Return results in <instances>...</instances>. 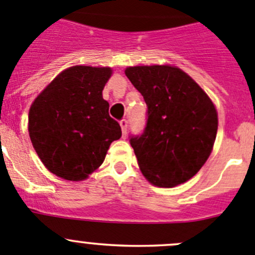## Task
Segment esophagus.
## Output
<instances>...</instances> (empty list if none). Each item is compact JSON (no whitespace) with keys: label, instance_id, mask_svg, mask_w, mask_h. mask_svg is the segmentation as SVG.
Wrapping results in <instances>:
<instances>
[{"label":"esophagus","instance_id":"1","mask_svg":"<svg viewBox=\"0 0 255 255\" xmlns=\"http://www.w3.org/2000/svg\"><path fill=\"white\" fill-rule=\"evenodd\" d=\"M120 125H121V128H122L123 137H126V135H127V129H128V121L126 120V118H123V120H121Z\"/></svg>","mask_w":255,"mask_h":255}]
</instances>
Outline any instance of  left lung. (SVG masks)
<instances>
[{"label":"left lung","instance_id":"1","mask_svg":"<svg viewBox=\"0 0 255 255\" xmlns=\"http://www.w3.org/2000/svg\"><path fill=\"white\" fill-rule=\"evenodd\" d=\"M126 75L147 104L143 132L129 135L142 173L158 187L186 182L213 149L218 130L213 102L173 66H130Z\"/></svg>","mask_w":255,"mask_h":255}]
</instances>
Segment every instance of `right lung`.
Instances as JSON below:
<instances>
[{
	"label": "right lung",
	"instance_id": "add662e5",
	"mask_svg": "<svg viewBox=\"0 0 255 255\" xmlns=\"http://www.w3.org/2000/svg\"><path fill=\"white\" fill-rule=\"evenodd\" d=\"M111 74V68H69L31 106V142L54 175L84 180L103 163L112 142L121 138L120 123L109 116L102 95Z\"/></svg>",
	"mask_w": 255,
	"mask_h": 255
}]
</instances>
